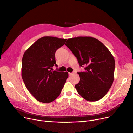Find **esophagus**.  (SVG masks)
<instances>
[{"label": "esophagus", "mask_w": 133, "mask_h": 133, "mask_svg": "<svg viewBox=\"0 0 133 133\" xmlns=\"http://www.w3.org/2000/svg\"><path fill=\"white\" fill-rule=\"evenodd\" d=\"M74 73H69V76H71V75H73Z\"/></svg>", "instance_id": "34e87169"}]
</instances>
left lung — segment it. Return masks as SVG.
<instances>
[{"instance_id": "8db88e82", "label": "left lung", "mask_w": 133, "mask_h": 133, "mask_svg": "<svg viewBox=\"0 0 133 133\" xmlns=\"http://www.w3.org/2000/svg\"><path fill=\"white\" fill-rule=\"evenodd\" d=\"M65 45L78 59L85 71L78 73L80 82L75 87L79 94L89 102L105 96L114 79L115 60L104 44L93 37H78L68 39Z\"/></svg>"}]
</instances>
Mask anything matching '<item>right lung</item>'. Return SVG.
Instances as JSON below:
<instances>
[{"instance_id":"obj_1","label":"right lung","mask_w":133,"mask_h":133,"mask_svg":"<svg viewBox=\"0 0 133 133\" xmlns=\"http://www.w3.org/2000/svg\"><path fill=\"white\" fill-rule=\"evenodd\" d=\"M66 39L46 36L26 50L22 59V76L26 88L38 101L49 103L57 99L68 78V72L52 71L55 53Z\"/></svg>"}]
</instances>
